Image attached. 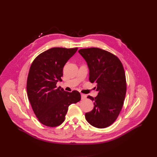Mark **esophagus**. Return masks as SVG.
Wrapping results in <instances>:
<instances>
[{
    "mask_svg": "<svg viewBox=\"0 0 157 157\" xmlns=\"http://www.w3.org/2000/svg\"><path fill=\"white\" fill-rule=\"evenodd\" d=\"M81 99H82V100H84V99H85V98H86V95H85V94H81Z\"/></svg>",
    "mask_w": 157,
    "mask_h": 157,
    "instance_id": "1",
    "label": "esophagus"
}]
</instances>
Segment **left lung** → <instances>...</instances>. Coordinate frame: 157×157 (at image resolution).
Listing matches in <instances>:
<instances>
[{"mask_svg":"<svg viewBox=\"0 0 157 157\" xmlns=\"http://www.w3.org/2000/svg\"><path fill=\"white\" fill-rule=\"evenodd\" d=\"M79 54L86 60L89 69V81L97 83L98 95L92 111L85 114L90 125L104 128L112 125L118 118L124 102L127 83L124 69L118 58L97 48L81 49Z\"/></svg>","mask_w":157,"mask_h":157,"instance_id":"8db88e82","label":"left lung"}]
</instances>
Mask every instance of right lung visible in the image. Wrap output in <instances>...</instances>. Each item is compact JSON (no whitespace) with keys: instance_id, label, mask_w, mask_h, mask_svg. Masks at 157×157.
Returning <instances> with one entry per match:
<instances>
[{"instance_id":"add662e5","label":"right lung","mask_w":157,"mask_h":157,"mask_svg":"<svg viewBox=\"0 0 157 157\" xmlns=\"http://www.w3.org/2000/svg\"><path fill=\"white\" fill-rule=\"evenodd\" d=\"M78 48H53L39 55L31 64L27 82V95L32 108L42 124L54 127L64 121L69 106L81 100L80 93L64 91L62 81L65 64Z\"/></svg>"}]
</instances>
